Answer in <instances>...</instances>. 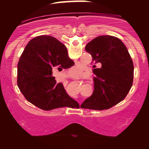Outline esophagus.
Masks as SVG:
<instances>
[{
    "label": "esophagus",
    "mask_w": 149,
    "mask_h": 149,
    "mask_svg": "<svg viewBox=\"0 0 149 149\" xmlns=\"http://www.w3.org/2000/svg\"><path fill=\"white\" fill-rule=\"evenodd\" d=\"M66 77H67V78H69V77H71V75H70V74H68V75H67V76H66Z\"/></svg>",
    "instance_id": "esophagus-1"
}]
</instances>
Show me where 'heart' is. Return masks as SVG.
<instances>
[{"instance_id": "heart-1", "label": "heart", "mask_w": 149, "mask_h": 149, "mask_svg": "<svg viewBox=\"0 0 149 149\" xmlns=\"http://www.w3.org/2000/svg\"><path fill=\"white\" fill-rule=\"evenodd\" d=\"M82 71H83V68H82V66H79V65L74 66L72 69L73 74L76 76H80L82 74Z\"/></svg>"}]
</instances>
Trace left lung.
I'll return each instance as SVG.
<instances>
[{
	"mask_svg": "<svg viewBox=\"0 0 149 149\" xmlns=\"http://www.w3.org/2000/svg\"><path fill=\"white\" fill-rule=\"evenodd\" d=\"M92 57L94 92L80 107L93 110L109 109L123 101L132 86L134 65L127 47L118 38L100 36L87 44ZM101 64L96 68V64Z\"/></svg>",
	"mask_w": 149,
	"mask_h": 149,
	"instance_id": "8db88e82",
	"label": "left lung"
}]
</instances>
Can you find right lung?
<instances>
[{"label":"right lung","mask_w":149,"mask_h":149,"mask_svg":"<svg viewBox=\"0 0 149 149\" xmlns=\"http://www.w3.org/2000/svg\"><path fill=\"white\" fill-rule=\"evenodd\" d=\"M73 65L64 44L49 36H37L29 42L19 58L17 85L26 100L42 110L79 106L52 76L55 70Z\"/></svg>","instance_id":"1"}]
</instances>
